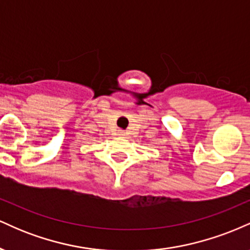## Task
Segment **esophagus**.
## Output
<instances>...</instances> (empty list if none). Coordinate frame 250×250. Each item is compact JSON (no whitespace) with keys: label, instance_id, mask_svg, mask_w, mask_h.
<instances>
[{"label":"esophagus","instance_id":"obj_1","mask_svg":"<svg viewBox=\"0 0 250 250\" xmlns=\"http://www.w3.org/2000/svg\"><path fill=\"white\" fill-rule=\"evenodd\" d=\"M121 135H123V133H121Z\"/></svg>","mask_w":250,"mask_h":250}]
</instances>
